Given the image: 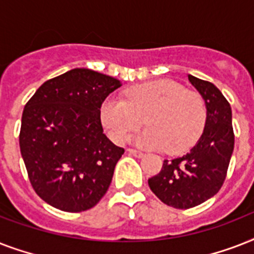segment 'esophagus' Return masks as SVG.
Instances as JSON below:
<instances>
[{
	"instance_id": "obj_1",
	"label": "esophagus",
	"mask_w": 254,
	"mask_h": 254,
	"mask_svg": "<svg viewBox=\"0 0 254 254\" xmlns=\"http://www.w3.org/2000/svg\"><path fill=\"white\" fill-rule=\"evenodd\" d=\"M127 153H129L130 155H134V157H137V158H141V157H143L142 151L134 150V149H127Z\"/></svg>"
}]
</instances>
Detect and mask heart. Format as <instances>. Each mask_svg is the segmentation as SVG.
<instances>
[{
    "instance_id": "b5f03b06",
    "label": "heart",
    "mask_w": 254,
    "mask_h": 254,
    "mask_svg": "<svg viewBox=\"0 0 254 254\" xmlns=\"http://www.w3.org/2000/svg\"><path fill=\"white\" fill-rule=\"evenodd\" d=\"M145 123L149 125L135 142L151 149L181 154L200 138L207 121L204 97L169 79L149 81L125 92V99L108 97L100 107V120L117 143L125 142Z\"/></svg>"
}]
</instances>
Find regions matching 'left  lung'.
I'll return each instance as SVG.
<instances>
[{"label":"left lung","instance_id":"8db88e82","mask_svg":"<svg viewBox=\"0 0 254 254\" xmlns=\"http://www.w3.org/2000/svg\"><path fill=\"white\" fill-rule=\"evenodd\" d=\"M205 100L207 121L196 145L183 157L165 159L149 187L159 200L174 208H192L216 195L227 177L235 146L232 109L219 88L189 75Z\"/></svg>","mask_w":254,"mask_h":254}]
</instances>
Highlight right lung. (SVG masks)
I'll return each instance as SVG.
<instances>
[{
	"instance_id": "obj_1",
	"label": "right lung",
	"mask_w": 254,
	"mask_h": 254,
	"mask_svg": "<svg viewBox=\"0 0 254 254\" xmlns=\"http://www.w3.org/2000/svg\"><path fill=\"white\" fill-rule=\"evenodd\" d=\"M120 80L73 68L45 81L25 105L19 147L30 183L65 212L95 207L124 154L103 133L100 107Z\"/></svg>"
}]
</instances>
